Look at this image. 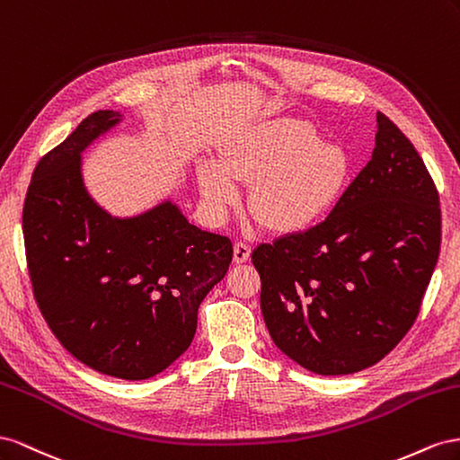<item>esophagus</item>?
I'll return each mask as SVG.
<instances>
[{
	"mask_svg": "<svg viewBox=\"0 0 460 460\" xmlns=\"http://www.w3.org/2000/svg\"><path fill=\"white\" fill-rule=\"evenodd\" d=\"M251 258V246H248L246 243H234V246H233V260L237 261V264H244V261Z\"/></svg>",
	"mask_w": 460,
	"mask_h": 460,
	"instance_id": "34e87169",
	"label": "esophagus"
}]
</instances>
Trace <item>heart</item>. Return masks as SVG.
Here are the masks:
<instances>
[{
  "label": "heart",
  "instance_id": "1",
  "mask_svg": "<svg viewBox=\"0 0 460 460\" xmlns=\"http://www.w3.org/2000/svg\"><path fill=\"white\" fill-rule=\"evenodd\" d=\"M350 175L343 146L323 142L308 121L281 117L234 130L221 160L200 165L199 185L209 214L221 219L241 200V182H252L248 208L261 226L298 233L332 212Z\"/></svg>",
  "mask_w": 460,
  "mask_h": 460
}]
</instances>
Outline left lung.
<instances>
[{
  "label": "left lung",
  "instance_id": "left-lung-1",
  "mask_svg": "<svg viewBox=\"0 0 460 460\" xmlns=\"http://www.w3.org/2000/svg\"><path fill=\"white\" fill-rule=\"evenodd\" d=\"M372 160L316 227L260 244V306L281 352L320 376L360 372L411 330L441 244L439 194L412 142L376 115Z\"/></svg>",
  "mask_w": 460,
  "mask_h": 460
}]
</instances>
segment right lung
<instances>
[{
    "mask_svg": "<svg viewBox=\"0 0 460 460\" xmlns=\"http://www.w3.org/2000/svg\"><path fill=\"white\" fill-rule=\"evenodd\" d=\"M119 121V111H94L38 162L22 234L38 308L59 343L92 370L138 382L190 347L233 244L192 226L172 200L133 217L98 206L81 155Z\"/></svg>",
    "mask_w": 460,
    "mask_h": 460,
    "instance_id": "add662e5",
    "label": "right lung"
}]
</instances>
